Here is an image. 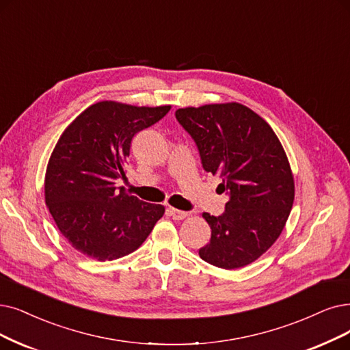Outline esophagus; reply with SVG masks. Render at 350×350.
Returning <instances> with one entry per match:
<instances>
[{
  "label": "esophagus",
  "mask_w": 350,
  "mask_h": 350,
  "mask_svg": "<svg viewBox=\"0 0 350 350\" xmlns=\"http://www.w3.org/2000/svg\"><path fill=\"white\" fill-rule=\"evenodd\" d=\"M167 214H170L176 221L184 219V218L188 217L187 211H180V209H175V208H167Z\"/></svg>",
  "instance_id": "34e87169"
}]
</instances>
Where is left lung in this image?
I'll use <instances>...</instances> for the list:
<instances>
[{
	"label": "left lung",
	"instance_id": "left-lung-1",
	"mask_svg": "<svg viewBox=\"0 0 350 350\" xmlns=\"http://www.w3.org/2000/svg\"><path fill=\"white\" fill-rule=\"evenodd\" d=\"M175 118L230 198L221 215L202 214L211 240L200 257L219 269L244 267L274 244L290 215L295 180L286 152L270 124L240 103L178 109Z\"/></svg>",
	"mask_w": 350,
	"mask_h": 350
}]
</instances>
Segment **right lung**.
Masks as SVG:
<instances>
[{"instance_id":"add662e5","label":"right lung","mask_w":350,"mask_h":350,"mask_svg":"<svg viewBox=\"0 0 350 350\" xmlns=\"http://www.w3.org/2000/svg\"><path fill=\"white\" fill-rule=\"evenodd\" d=\"M170 110L99 102L60 136L47 165L46 204L60 232L81 254L97 261L128 256L163 215L162 205L132 197L116 180L126 179L133 136Z\"/></svg>"}]
</instances>
